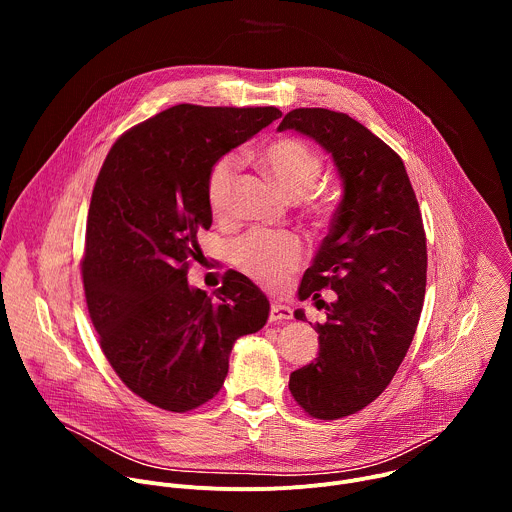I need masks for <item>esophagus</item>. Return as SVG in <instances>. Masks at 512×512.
Wrapping results in <instances>:
<instances>
[{"mask_svg":"<svg viewBox=\"0 0 512 512\" xmlns=\"http://www.w3.org/2000/svg\"><path fill=\"white\" fill-rule=\"evenodd\" d=\"M291 316H294V312H291L289 306L275 302L269 308V322H285V320H291Z\"/></svg>","mask_w":512,"mask_h":512,"instance_id":"esophagus-1","label":"esophagus"}]
</instances>
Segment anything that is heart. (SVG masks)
<instances>
[{"instance_id": "heart-1", "label": "heart", "mask_w": 512, "mask_h": 512, "mask_svg": "<svg viewBox=\"0 0 512 512\" xmlns=\"http://www.w3.org/2000/svg\"><path fill=\"white\" fill-rule=\"evenodd\" d=\"M259 162L277 180L287 196H308L316 214L328 212V204L310 194L322 174V160L306 141L296 137L273 139L259 152ZM237 168V158L227 154L218 158L208 172L206 198L216 218H225L231 212ZM302 259L304 247L296 235L289 233L253 231L233 249L235 265L245 275L267 287L281 285L289 273H294L300 267Z\"/></svg>"}]
</instances>
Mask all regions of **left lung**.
I'll use <instances>...</instances> for the list:
<instances>
[{"mask_svg": "<svg viewBox=\"0 0 512 512\" xmlns=\"http://www.w3.org/2000/svg\"><path fill=\"white\" fill-rule=\"evenodd\" d=\"M277 129L320 143L342 180L330 233L298 289L300 300H320L330 287L336 300L316 324L318 358L289 377L306 413L340 419L373 403L409 350L425 296L423 221L403 160L362 123L330 109H294Z\"/></svg>", "mask_w": 512, "mask_h": 512, "instance_id": "left-lung-1", "label": "left lung"}]
</instances>
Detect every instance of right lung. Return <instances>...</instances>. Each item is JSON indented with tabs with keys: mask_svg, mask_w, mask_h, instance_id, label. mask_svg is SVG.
I'll list each match as a JSON object with an SVG mask.
<instances>
[{
	"mask_svg": "<svg viewBox=\"0 0 512 512\" xmlns=\"http://www.w3.org/2000/svg\"><path fill=\"white\" fill-rule=\"evenodd\" d=\"M275 107L176 105L123 133L87 218L83 283L101 348L141 399L184 413L221 391L237 338L269 316L263 291L227 273L216 298L188 283L210 229L212 164L279 119Z\"/></svg>",
	"mask_w": 512,
	"mask_h": 512,
	"instance_id": "1",
	"label": "right lung"
}]
</instances>
